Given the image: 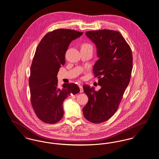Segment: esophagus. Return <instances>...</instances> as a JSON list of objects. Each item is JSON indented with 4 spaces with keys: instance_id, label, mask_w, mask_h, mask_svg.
<instances>
[{
    "instance_id": "obj_1",
    "label": "esophagus",
    "mask_w": 159,
    "mask_h": 159,
    "mask_svg": "<svg viewBox=\"0 0 159 159\" xmlns=\"http://www.w3.org/2000/svg\"><path fill=\"white\" fill-rule=\"evenodd\" d=\"M79 88H80V93H82L83 92V86L82 85H79Z\"/></svg>"
}]
</instances>
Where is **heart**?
Segmentation results:
<instances>
[{
  "label": "heart",
  "instance_id": "obj_1",
  "mask_svg": "<svg viewBox=\"0 0 159 159\" xmlns=\"http://www.w3.org/2000/svg\"><path fill=\"white\" fill-rule=\"evenodd\" d=\"M82 47H83V48L92 47V46L88 44H84L83 45Z\"/></svg>",
  "mask_w": 159,
  "mask_h": 159
}]
</instances>
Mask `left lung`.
Returning a JSON list of instances; mask_svg holds the SVG:
<instances>
[{"mask_svg": "<svg viewBox=\"0 0 159 159\" xmlns=\"http://www.w3.org/2000/svg\"><path fill=\"white\" fill-rule=\"evenodd\" d=\"M86 35L95 44L97 56L93 71L101 89L84 84L89 101L83 108L88 121L99 124L107 121L117 111L130 81L133 69L132 51L118 31L109 30L91 31Z\"/></svg>", "mask_w": 159, "mask_h": 159, "instance_id": "8db88e82", "label": "left lung"}]
</instances>
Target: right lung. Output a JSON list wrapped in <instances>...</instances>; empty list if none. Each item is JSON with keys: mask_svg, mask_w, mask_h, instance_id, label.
<instances>
[{"mask_svg": "<svg viewBox=\"0 0 159 159\" xmlns=\"http://www.w3.org/2000/svg\"><path fill=\"white\" fill-rule=\"evenodd\" d=\"M83 32L58 29L47 33L39 43L31 66L29 86L32 108L38 118L54 124L63 116V103L68 96L79 92L75 83L58 86L57 73L65 64V54L70 43Z\"/></svg>", "mask_w": 159, "mask_h": 159, "instance_id": "add662e5", "label": "right lung"}]
</instances>
